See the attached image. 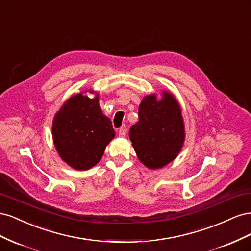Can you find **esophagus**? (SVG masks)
<instances>
[{
	"mask_svg": "<svg viewBox=\"0 0 251 251\" xmlns=\"http://www.w3.org/2000/svg\"><path fill=\"white\" fill-rule=\"evenodd\" d=\"M118 134L119 136H121V137H125L126 134V126H121L119 130H118Z\"/></svg>",
	"mask_w": 251,
	"mask_h": 251,
	"instance_id": "1",
	"label": "esophagus"
}]
</instances>
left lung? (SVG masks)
<instances>
[{"instance_id":"left-lung-1","label":"left lung","mask_w":251,"mask_h":251,"mask_svg":"<svg viewBox=\"0 0 251 251\" xmlns=\"http://www.w3.org/2000/svg\"><path fill=\"white\" fill-rule=\"evenodd\" d=\"M138 116L128 133L136 155L147 168L161 169L178 156L185 140L180 104L169 91L160 100L150 94L142 98Z\"/></svg>"}]
</instances>
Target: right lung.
Returning a JSON list of instances; mask_svg holds the SVG:
<instances>
[{"mask_svg":"<svg viewBox=\"0 0 251 251\" xmlns=\"http://www.w3.org/2000/svg\"><path fill=\"white\" fill-rule=\"evenodd\" d=\"M87 92L96 96L90 99ZM114 137L112 121L102 113L100 95L92 90L68 98L53 118V143L62 160L74 170L93 168Z\"/></svg>","mask_w":251,"mask_h":251,"instance_id":"1","label":"right lung"}]
</instances>
